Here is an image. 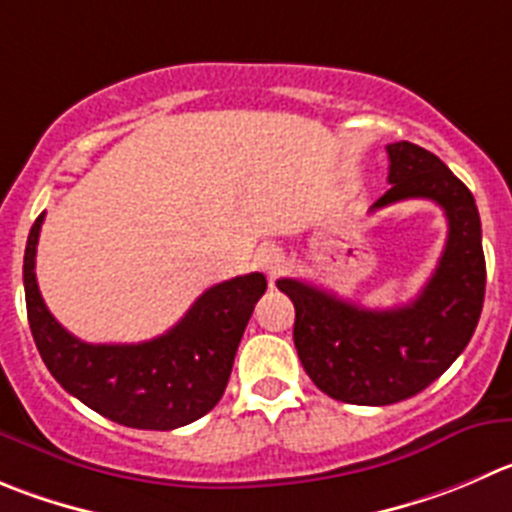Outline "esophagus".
I'll return each mask as SVG.
<instances>
[{
	"label": "esophagus",
	"instance_id": "obj_1",
	"mask_svg": "<svg viewBox=\"0 0 512 512\" xmlns=\"http://www.w3.org/2000/svg\"><path fill=\"white\" fill-rule=\"evenodd\" d=\"M256 264H259L266 274L274 276L276 271L281 269V264H284V253H281V248H276L274 243H266V246H261L259 251H256Z\"/></svg>",
	"mask_w": 512,
	"mask_h": 512
}]
</instances>
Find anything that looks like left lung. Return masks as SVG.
Returning a JSON list of instances; mask_svg holds the SVG:
<instances>
[{
    "label": "left lung",
    "instance_id": "obj_1",
    "mask_svg": "<svg viewBox=\"0 0 512 512\" xmlns=\"http://www.w3.org/2000/svg\"><path fill=\"white\" fill-rule=\"evenodd\" d=\"M389 191L369 211L425 198L447 218L435 274L417 299L364 309L299 279L276 286L294 301V344L311 382L347 405L384 407L430 387L470 342L485 299L483 228L475 198L430 150L387 145Z\"/></svg>",
    "mask_w": 512,
    "mask_h": 512
}]
</instances>
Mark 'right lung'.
Segmentation results:
<instances>
[{
  "mask_svg": "<svg viewBox=\"0 0 512 512\" xmlns=\"http://www.w3.org/2000/svg\"><path fill=\"white\" fill-rule=\"evenodd\" d=\"M45 213L24 248L29 329L52 377L97 415L135 430H175L211 412L226 392L238 342L266 291L264 274L211 286L186 316L140 344H87L50 314L34 276Z\"/></svg>",
  "mask_w": 512,
  "mask_h": 512,
  "instance_id": "obj_1",
  "label": "right lung"
}]
</instances>
